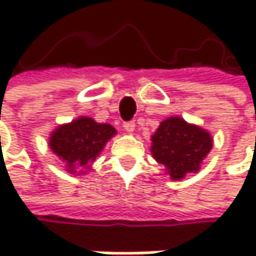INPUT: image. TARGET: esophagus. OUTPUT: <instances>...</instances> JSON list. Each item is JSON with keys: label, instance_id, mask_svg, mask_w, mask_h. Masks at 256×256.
Instances as JSON below:
<instances>
[{"label": "esophagus", "instance_id": "34e87169", "mask_svg": "<svg viewBox=\"0 0 256 256\" xmlns=\"http://www.w3.org/2000/svg\"><path fill=\"white\" fill-rule=\"evenodd\" d=\"M130 130H132V129H130Z\"/></svg>", "mask_w": 256, "mask_h": 256}]
</instances>
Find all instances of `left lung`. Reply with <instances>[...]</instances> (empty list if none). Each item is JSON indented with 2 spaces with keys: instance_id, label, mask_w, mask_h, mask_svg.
Masks as SVG:
<instances>
[{
  "instance_id": "obj_1",
  "label": "left lung",
  "mask_w": 256,
  "mask_h": 256,
  "mask_svg": "<svg viewBox=\"0 0 256 256\" xmlns=\"http://www.w3.org/2000/svg\"><path fill=\"white\" fill-rule=\"evenodd\" d=\"M115 135L114 126L81 115L52 130L48 149L64 161L67 172L84 175L92 170L96 156Z\"/></svg>"
}]
</instances>
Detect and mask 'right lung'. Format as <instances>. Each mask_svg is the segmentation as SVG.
Wrapping results in <instances>:
<instances>
[{"mask_svg": "<svg viewBox=\"0 0 256 256\" xmlns=\"http://www.w3.org/2000/svg\"><path fill=\"white\" fill-rule=\"evenodd\" d=\"M210 134L181 116H169L161 121L152 135L150 152L166 167L170 180H182L188 174L200 170L202 160L212 150Z\"/></svg>", "mask_w": 256, "mask_h": 256, "instance_id": "obj_1", "label": "right lung"}]
</instances>
